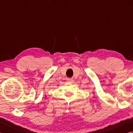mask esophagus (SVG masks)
I'll use <instances>...</instances> for the list:
<instances>
[{
    "label": "esophagus",
    "mask_w": 133,
    "mask_h": 133,
    "mask_svg": "<svg viewBox=\"0 0 133 133\" xmlns=\"http://www.w3.org/2000/svg\"><path fill=\"white\" fill-rule=\"evenodd\" d=\"M74 82V80L72 79V78H68L67 79V82H68V83H72Z\"/></svg>",
    "instance_id": "1"
}]
</instances>
